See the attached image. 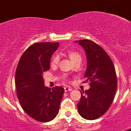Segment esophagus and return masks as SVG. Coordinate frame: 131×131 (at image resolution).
<instances>
[{
  "mask_svg": "<svg viewBox=\"0 0 131 131\" xmlns=\"http://www.w3.org/2000/svg\"><path fill=\"white\" fill-rule=\"evenodd\" d=\"M72 90L71 87H69V86H65L64 87V91L65 92H68V91H71Z\"/></svg>",
  "mask_w": 131,
  "mask_h": 131,
  "instance_id": "esophagus-1",
  "label": "esophagus"
}]
</instances>
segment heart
I'll use <instances>...</instances> for the list:
<instances>
[{
    "label": "heart",
    "mask_w": 131,
    "mask_h": 131,
    "mask_svg": "<svg viewBox=\"0 0 131 131\" xmlns=\"http://www.w3.org/2000/svg\"><path fill=\"white\" fill-rule=\"evenodd\" d=\"M68 56H69L70 58L72 60V61L74 63L79 61H82V57L79 54V53L76 52H74V51H71V52H68ZM60 60V56L59 54H55L54 56L52 57V60H51V64L52 66H57L59 63Z\"/></svg>",
    "instance_id": "heart-1"
}]
</instances>
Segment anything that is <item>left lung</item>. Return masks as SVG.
<instances>
[{
	"mask_svg": "<svg viewBox=\"0 0 131 131\" xmlns=\"http://www.w3.org/2000/svg\"><path fill=\"white\" fill-rule=\"evenodd\" d=\"M83 48L86 57V69L84 78L90 81V88L81 92L77 104L81 116L89 120L96 119L108 111L117 89V77L114 66L107 52L90 40L75 41Z\"/></svg>",
	"mask_w": 131,
	"mask_h": 131,
	"instance_id": "obj_1",
	"label": "left lung"
}]
</instances>
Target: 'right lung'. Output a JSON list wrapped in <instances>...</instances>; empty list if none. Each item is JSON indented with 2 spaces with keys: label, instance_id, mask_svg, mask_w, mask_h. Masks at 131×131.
I'll return each instance as SVG.
<instances>
[{
  "label": "right lung",
  "instance_id": "1",
  "mask_svg": "<svg viewBox=\"0 0 131 131\" xmlns=\"http://www.w3.org/2000/svg\"><path fill=\"white\" fill-rule=\"evenodd\" d=\"M59 42H38L28 48L20 57L15 72L17 95L24 112L37 121L56 118L64 89L45 86L42 73L50 70V59Z\"/></svg>",
  "mask_w": 131,
  "mask_h": 131
}]
</instances>
